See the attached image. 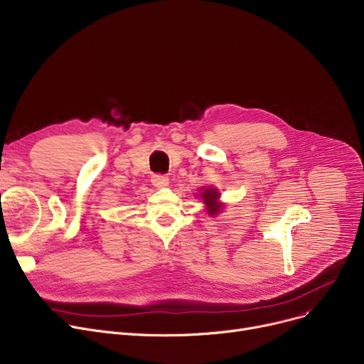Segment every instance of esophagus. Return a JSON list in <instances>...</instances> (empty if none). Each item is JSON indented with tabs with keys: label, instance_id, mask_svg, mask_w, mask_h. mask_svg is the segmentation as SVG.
Here are the masks:
<instances>
[{
	"label": "esophagus",
	"instance_id": "34e87169",
	"mask_svg": "<svg viewBox=\"0 0 364 364\" xmlns=\"http://www.w3.org/2000/svg\"><path fill=\"white\" fill-rule=\"evenodd\" d=\"M151 183L156 187H166L169 184V178L166 176H161V173H156L151 177Z\"/></svg>",
	"mask_w": 364,
	"mask_h": 364
}]
</instances>
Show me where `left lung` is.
<instances>
[{"label":"left lung","instance_id":"left-lung-1","mask_svg":"<svg viewBox=\"0 0 364 364\" xmlns=\"http://www.w3.org/2000/svg\"><path fill=\"white\" fill-rule=\"evenodd\" d=\"M200 198H203V202L208 205V210H207V211H208L210 214L218 213L220 205L217 203L218 193H217L215 188H208V191H205V192L200 195Z\"/></svg>","mask_w":364,"mask_h":364}]
</instances>
